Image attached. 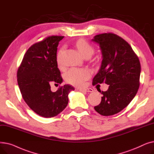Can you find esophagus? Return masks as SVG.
<instances>
[{
	"instance_id": "1",
	"label": "esophagus",
	"mask_w": 154,
	"mask_h": 154,
	"mask_svg": "<svg viewBox=\"0 0 154 154\" xmlns=\"http://www.w3.org/2000/svg\"><path fill=\"white\" fill-rule=\"evenodd\" d=\"M80 91H85V92H92L94 91L93 89L91 88H80Z\"/></svg>"
}]
</instances>
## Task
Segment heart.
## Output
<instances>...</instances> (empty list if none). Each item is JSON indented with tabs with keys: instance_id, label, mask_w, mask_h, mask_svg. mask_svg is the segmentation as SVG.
<instances>
[{
	"instance_id": "obj_1",
	"label": "heart",
	"mask_w": 154,
	"mask_h": 154,
	"mask_svg": "<svg viewBox=\"0 0 154 154\" xmlns=\"http://www.w3.org/2000/svg\"><path fill=\"white\" fill-rule=\"evenodd\" d=\"M76 46L84 57L86 56L91 57L94 52L93 45L83 38L77 40ZM63 49L64 47H62L58 52L57 60L59 62ZM91 71L88 69L72 68L65 75V79L67 83L80 87L84 85L85 82L91 77Z\"/></svg>"
}]
</instances>
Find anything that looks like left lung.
I'll return each mask as SVG.
<instances>
[{"label":"left lung","instance_id":"obj_1","mask_svg":"<svg viewBox=\"0 0 154 154\" xmlns=\"http://www.w3.org/2000/svg\"><path fill=\"white\" fill-rule=\"evenodd\" d=\"M92 40L99 44L102 54L101 67L92 84L109 85L107 91H99L102 100L94 109L100 115L112 116L125 108L138 91L140 63L131 46L115 34L97 35Z\"/></svg>","mask_w":154,"mask_h":154}]
</instances>
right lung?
Returning <instances> with one entry per match:
<instances>
[{
	"instance_id": "add662e5",
	"label": "right lung",
	"mask_w": 154,
	"mask_h": 154,
	"mask_svg": "<svg viewBox=\"0 0 154 154\" xmlns=\"http://www.w3.org/2000/svg\"><path fill=\"white\" fill-rule=\"evenodd\" d=\"M63 36L52 35L29 48L17 70V82L24 101L37 114L44 117L57 116L67 106L70 85L51 91V82L61 84L57 51Z\"/></svg>"
}]
</instances>
